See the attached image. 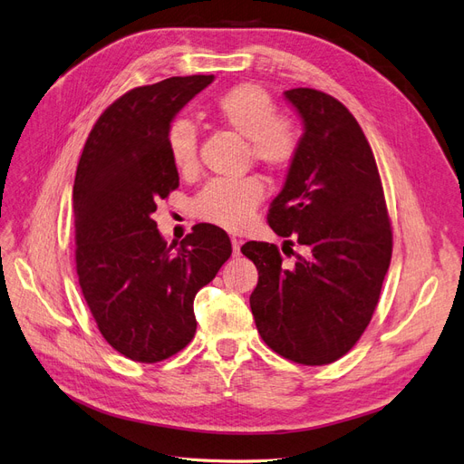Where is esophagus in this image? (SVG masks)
I'll return each mask as SVG.
<instances>
[{"instance_id":"1","label":"esophagus","mask_w":464,"mask_h":464,"mask_svg":"<svg viewBox=\"0 0 464 464\" xmlns=\"http://www.w3.org/2000/svg\"><path fill=\"white\" fill-rule=\"evenodd\" d=\"M241 245H243V241H238V238H231V246H233V254L235 256H238V254H241Z\"/></svg>"}]
</instances>
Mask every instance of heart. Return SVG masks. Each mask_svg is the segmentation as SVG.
Masks as SVG:
<instances>
[{
	"label": "heart",
	"mask_w": 464,
	"mask_h": 464,
	"mask_svg": "<svg viewBox=\"0 0 464 464\" xmlns=\"http://www.w3.org/2000/svg\"><path fill=\"white\" fill-rule=\"evenodd\" d=\"M214 111L221 122L248 140L252 160L269 168L285 169L298 152V133L288 120L279 116L273 97L254 83H238L223 92ZM169 160L179 174H191L197 168L198 133L187 118L171 122L166 133ZM264 198V185L258 178H218L206 183L193 198V214L226 229H241Z\"/></svg>",
	"instance_id": "1"
}]
</instances>
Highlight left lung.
I'll list each match as a JSON object with an SVG mask.
<instances>
[{
  "instance_id": "8db88e82",
  "label": "left lung",
  "mask_w": 464,
  "mask_h": 464,
  "mask_svg": "<svg viewBox=\"0 0 464 464\" xmlns=\"http://www.w3.org/2000/svg\"><path fill=\"white\" fill-rule=\"evenodd\" d=\"M285 99L304 133L267 221L304 246V256L286 267L276 245H243L258 269L250 310L273 352L327 365L355 346L379 304L392 258L390 218L379 168L353 114L310 88L288 90Z\"/></svg>"
}]
</instances>
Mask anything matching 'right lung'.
I'll return each instance as SVG.
<instances>
[{"mask_svg": "<svg viewBox=\"0 0 464 464\" xmlns=\"http://www.w3.org/2000/svg\"><path fill=\"white\" fill-rule=\"evenodd\" d=\"M214 76H174L135 88L99 116L78 162V281L97 327L131 362L157 363L193 340V302L231 256L227 233L198 223L168 245L157 200L179 185L166 133Z\"/></svg>", "mask_w": 464, "mask_h": 464, "instance_id": "obj_1", "label": "right lung"}]
</instances>
